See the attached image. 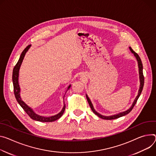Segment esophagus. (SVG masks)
<instances>
[{
	"label": "esophagus",
	"instance_id": "34e87169",
	"mask_svg": "<svg viewBox=\"0 0 156 156\" xmlns=\"http://www.w3.org/2000/svg\"><path fill=\"white\" fill-rule=\"evenodd\" d=\"M80 78H81V80H84L85 78H87V75H86L85 73H81V74L80 75Z\"/></svg>",
	"mask_w": 156,
	"mask_h": 156
}]
</instances>
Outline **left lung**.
<instances>
[{"label": "left lung", "instance_id": "8db88e82", "mask_svg": "<svg viewBox=\"0 0 156 156\" xmlns=\"http://www.w3.org/2000/svg\"><path fill=\"white\" fill-rule=\"evenodd\" d=\"M130 51H131L132 53L134 54V56L136 57V60H137V64H138V68H139V81H140V85H139V90H138V93H137V96L136 97L135 100H134L132 105L131 106V107L128 109H127L123 112H119V113H117V114H115L114 115H111V116H104V115H102L101 114H100V113L98 112L93 107V105L90 100V98L88 97V96L87 95V94H86V96H87V101L89 103V105L90 106V108L91 109V110L93 111V112L94 113V114L96 115H97L98 117H100V118H102L103 119H107V120H111V119H117V118H119L120 117H122V116H124L128 114V113H129L131 110L133 109V108H134V105H136L139 97L140 96V94H141V92H142L143 91V87H144V75H143V63H142V62H141V60L139 57V56L131 48V47H129Z\"/></svg>", "mask_w": 156, "mask_h": 156}]
</instances>
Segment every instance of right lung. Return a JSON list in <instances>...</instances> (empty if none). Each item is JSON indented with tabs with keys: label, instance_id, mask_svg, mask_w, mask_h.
I'll use <instances>...</instances> for the list:
<instances>
[{
	"label": "right lung",
	"instance_id": "right-lung-1",
	"mask_svg": "<svg viewBox=\"0 0 156 156\" xmlns=\"http://www.w3.org/2000/svg\"><path fill=\"white\" fill-rule=\"evenodd\" d=\"M30 47H31V45L27 47L24 49V50L22 51V53L20 55V56L18 62L17 63L16 65L13 68V73H12V81H13V85L14 94H15L16 98L18 103L23 109V110L26 112L27 114L29 115L32 119L38 121H40V122H53L54 121L58 119L63 115V112L65 111V103H64V106H63L62 111L59 113H58V114H56L54 116H49V117H45V116H42L37 115V113H35L30 106H28L24 101H22V98L20 97V88L19 84V69H20V66L22 65V63L23 62V60L25 57V55L26 53L28 51V50H29ZM70 87H71V84H69L68 87L67 88V90H66L65 93L70 88ZM65 95L63 96V100L65 98Z\"/></svg>",
	"mask_w": 156,
	"mask_h": 156
}]
</instances>
